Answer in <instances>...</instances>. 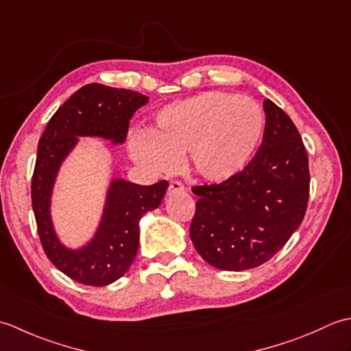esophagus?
I'll use <instances>...</instances> for the list:
<instances>
[{
	"mask_svg": "<svg viewBox=\"0 0 351 351\" xmlns=\"http://www.w3.org/2000/svg\"><path fill=\"white\" fill-rule=\"evenodd\" d=\"M184 191V184L181 181H170L169 184V195H173V193H181Z\"/></svg>",
	"mask_w": 351,
	"mask_h": 351,
	"instance_id": "obj_1",
	"label": "esophagus"
}]
</instances>
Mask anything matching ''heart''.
<instances>
[{"label": "heart", "instance_id": "b5f03b06", "mask_svg": "<svg viewBox=\"0 0 351 351\" xmlns=\"http://www.w3.org/2000/svg\"><path fill=\"white\" fill-rule=\"evenodd\" d=\"M264 114L247 96L204 92L158 111L154 131H136L130 154L151 173H170L187 154L193 173L220 184L241 173L259 146Z\"/></svg>", "mask_w": 351, "mask_h": 351}]
</instances>
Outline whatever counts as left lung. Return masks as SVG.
I'll return each mask as SVG.
<instances>
[{"mask_svg": "<svg viewBox=\"0 0 351 351\" xmlns=\"http://www.w3.org/2000/svg\"><path fill=\"white\" fill-rule=\"evenodd\" d=\"M263 143L241 173L220 184L195 185L199 196L190 238L208 264L228 271L273 258L300 226L309 200V162L299 130L264 101Z\"/></svg>", "mask_w": 351, "mask_h": 351, "instance_id": "1", "label": "left lung"}]
</instances>
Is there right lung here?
<instances>
[{
    "label": "right lung",
    "instance_id": "1",
    "mask_svg": "<svg viewBox=\"0 0 351 351\" xmlns=\"http://www.w3.org/2000/svg\"><path fill=\"white\" fill-rule=\"evenodd\" d=\"M147 99V96L126 88L87 84L56 111L39 140L32 178L37 232L51 263L84 285H108L126 273L138 250L141 215L160 206L169 182L158 181L147 187L122 180L111 182L98 232L90 244L77 252L63 247L52 228V184L78 136H98L122 143L128 134L130 119Z\"/></svg>",
    "mask_w": 351,
    "mask_h": 351
}]
</instances>
